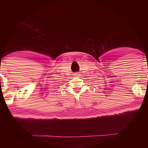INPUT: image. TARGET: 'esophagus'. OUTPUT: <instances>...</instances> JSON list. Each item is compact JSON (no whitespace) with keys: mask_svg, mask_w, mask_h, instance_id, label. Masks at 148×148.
Instances as JSON below:
<instances>
[{"mask_svg":"<svg viewBox=\"0 0 148 148\" xmlns=\"http://www.w3.org/2000/svg\"><path fill=\"white\" fill-rule=\"evenodd\" d=\"M74 76H76V77H78V76H80L79 74V73H77V72H76V73H74Z\"/></svg>","mask_w":148,"mask_h":148,"instance_id":"obj_1","label":"esophagus"}]
</instances>
